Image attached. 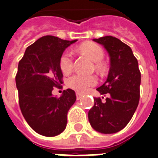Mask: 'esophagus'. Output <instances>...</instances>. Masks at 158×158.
Listing matches in <instances>:
<instances>
[{
  "label": "esophagus",
  "instance_id": "1",
  "mask_svg": "<svg viewBox=\"0 0 158 158\" xmlns=\"http://www.w3.org/2000/svg\"><path fill=\"white\" fill-rule=\"evenodd\" d=\"M82 96H83L82 94H80V93H79V92L76 93V98H77V100L81 99V98H82Z\"/></svg>",
  "mask_w": 158,
  "mask_h": 158
}]
</instances>
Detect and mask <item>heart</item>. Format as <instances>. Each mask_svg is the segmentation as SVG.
Wrapping results in <instances>:
<instances>
[{"instance_id": "heart-1", "label": "heart", "mask_w": 158, "mask_h": 158, "mask_svg": "<svg viewBox=\"0 0 158 158\" xmlns=\"http://www.w3.org/2000/svg\"><path fill=\"white\" fill-rule=\"evenodd\" d=\"M79 51L84 55L88 56L92 62H95V68L99 73L104 72V65L102 60L105 53L100 45L95 43H86L79 47ZM60 69L64 73H68L73 67V57L69 52H64L59 61ZM97 80L94 76H85L81 74H73L68 79V85L71 89L78 92H85L91 86L96 85Z\"/></svg>"}]
</instances>
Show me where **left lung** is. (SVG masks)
<instances>
[{
  "mask_svg": "<svg viewBox=\"0 0 158 158\" xmlns=\"http://www.w3.org/2000/svg\"><path fill=\"white\" fill-rule=\"evenodd\" d=\"M94 41L104 46L110 56L106 81L97 88L105 102L94 98L95 104L88 113L90 125L96 131L113 134L125 127L138 106L140 72L138 61L129 45L113 36H104ZM104 98V97H102Z\"/></svg>",
  "mask_w": 158,
  "mask_h": 158,
  "instance_id": "obj_1",
  "label": "left lung"
}]
</instances>
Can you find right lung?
I'll return each instance as SVG.
<instances>
[{
	"mask_svg": "<svg viewBox=\"0 0 158 158\" xmlns=\"http://www.w3.org/2000/svg\"><path fill=\"white\" fill-rule=\"evenodd\" d=\"M76 41L43 36L27 47L19 62L16 85L19 106L26 122L41 135L56 136L66 129L67 114L75 102V92L67 89L60 97L52 92L53 87H62L60 57Z\"/></svg>",
	"mask_w": 158,
	"mask_h": 158,
	"instance_id": "obj_1",
	"label": "right lung"
}]
</instances>
